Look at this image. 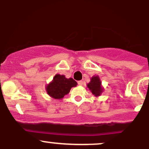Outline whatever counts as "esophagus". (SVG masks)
Returning a JSON list of instances; mask_svg holds the SVG:
<instances>
[{
    "instance_id": "esophagus-1",
    "label": "esophagus",
    "mask_w": 149,
    "mask_h": 149,
    "mask_svg": "<svg viewBox=\"0 0 149 149\" xmlns=\"http://www.w3.org/2000/svg\"><path fill=\"white\" fill-rule=\"evenodd\" d=\"M78 85H80V86H81V85H83V82L82 81V80H79V81H78Z\"/></svg>"
}]
</instances>
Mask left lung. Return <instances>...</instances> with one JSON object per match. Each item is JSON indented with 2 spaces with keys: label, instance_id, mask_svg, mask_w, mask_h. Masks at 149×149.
<instances>
[{
  "label": "left lung",
  "instance_id": "left-lung-1",
  "mask_svg": "<svg viewBox=\"0 0 149 149\" xmlns=\"http://www.w3.org/2000/svg\"><path fill=\"white\" fill-rule=\"evenodd\" d=\"M89 90L91 91L92 95L95 97L100 96L103 92V88L102 87V83L98 76H94L92 77L90 83L87 85Z\"/></svg>",
  "mask_w": 149,
  "mask_h": 149
}]
</instances>
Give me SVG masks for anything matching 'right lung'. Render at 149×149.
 I'll return each mask as SVG.
<instances>
[{"label": "right lung", "instance_id": "right-lung-1", "mask_svg": "<svg viewBox=\"0 0 149 149\" xmlns=\"http://www.w3.org/2000/svg\"><path fill=\"white\" fill-rule=\"evenodd\" d=\"M76 85V81L73 78H66L64 75L56 74L52 81L46 87V91L52 98L60 100L69 94L71 88Z\"/></svg>", "mask_w": 149, "mask_h": 149}]
</instances>
